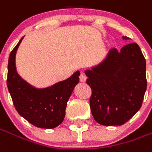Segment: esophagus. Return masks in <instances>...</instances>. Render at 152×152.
Masks as SVG:
<instances>
[{"mask_svg":"<svg viewBox=\"0 0 152 152\" xmlns=\"http://www.w3.org/2000/svg\"><path fill=\"white\" fill-rule=\"evenodd\" d=\"M86 76L85 75V73L84 72H80V80L81 81V82H85L86 80Z\"/></svg>","mask_w":152,"mask_h":152,"instance_id":"1","label":"esophagus"}]
</instances>
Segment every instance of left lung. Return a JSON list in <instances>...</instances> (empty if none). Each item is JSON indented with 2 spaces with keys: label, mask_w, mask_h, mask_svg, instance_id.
I'll return each instance as SVG.
<instances>
[{
  "label": "left lung",
  "mask_w": 152,
  "mask_h": 152,
  "mask_svg": "<svg viewBox=\"0 0 152 152\" xmlns=\"http://www.w3.org/2000/svg\"><path fill=\"white\" fill-rule=\"evenodd\" d=\"M85 73L92 91L91 113L98 124L120 126L140 109L147 82L146 60L136 43L120 51L112 48L100 64Z\"/></svg>",
  "instance_id": "8db88e82"
}]
</instances>
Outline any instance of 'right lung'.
I'll return each instance as SVG.
<instances>
[{
    "instance_id": "right-lung-1",
    "label": "right lung",
    "mask_w": 152,
    "mask_h": 152,
    "mask_svg": "<svg viewBox=\"0 0 152 152\" xmlns=\"http://www.w3.org/2000/svg\"><path fill=\"white\" fill-rule=\"evenodd\" d=\"M23 38L11 51L8 61L7 87L14 105L20 116L36 127L56 128L65 118L66 103L79 82L80 72L52 86L34 87L21 78L16 71L15 55Z\"/></svg>"
}]
</instances>
